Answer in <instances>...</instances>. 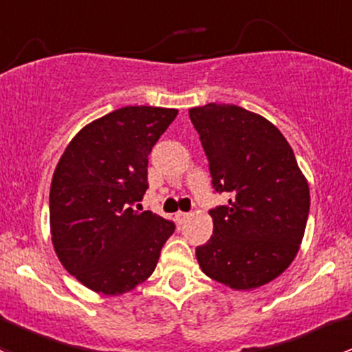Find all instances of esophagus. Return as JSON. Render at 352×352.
Listing matches in <instances>:
<instances>
[{
  "label": "esophagus",
  "instance_id": "esophagus-1",
  "mask_svg": "<svg viewBox=\"0 0 352 352\" xmlns=\"http://www.w3.org/2000/svg\"><path fill=\"white\" fill-rule=\"evenodd\" d=\"M175 217H177V223L184 224L188 219V217H190V214H188V212H177Z\"/></svg>",
  "mask_w": 352,
  "mask_h": 352
}]
</instances>
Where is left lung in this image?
<instances>
[{"mask_svg": "<svg viewBox=\"0 0 352 352\" xmlns=\"http://www.w3.org/2000/svg\"><path fill=\"white\" fill-rule=\"evenodd\" d=\"M209 160L212 187L231 195L210 209L214 231L197 246L209 278L251 290L282 275L297 256L309 217L310 192L280 129L234 104L188 109Z\"/></svg>", "mask_w": 352, "mask_h": 352, "instance_id": "obj_1", "label": "left lung"}]
</instances>
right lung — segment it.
<instances>
[{"label": "right lung", "mask_w": 352, "mask_h": 352, "mask_svg": "<svg viewBox=\"0 0 352 352\" xmlns=\"http://www.w3.org/2000/svg\"><path fill=\"white\" fill-rule=\"evenodd\" d=\"M177 109L126 106L80 129L50 186V232L58 260L92 292L121 295L153 273L175 224L136 212L148 188V155Z\"/></svg>", "instance_id": "right-lung-1"}]
</instances>
